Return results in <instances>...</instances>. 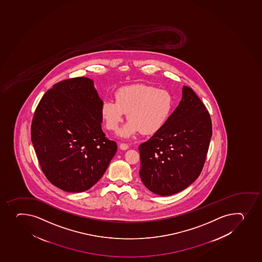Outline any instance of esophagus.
Segmentation results:
<instances>
[{
  "mask_svg": "<svg viewBox=\"0 0 262 262\" xmlns=\"http://www.w3.org/2000/svg\"><path fill=\"white\" fill-rule=\"evenodd\" d=\"M119 147H120V148H121V149H123V150H126L127 148H129V146H128V144H127V143H120V145H119Z\"/></svg>",
  "mask_w": 262,
  "mask_h": 262,
  "instance_id": "1",
  "label": "esophagus"
}]
</instances>
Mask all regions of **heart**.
I'll return each instance as SVG.
<instances>
[{"label": "heart", "instance_id": "b5f03b06", "mask_svg": "<svg viewBox=\"0 0 262 262\" xmlns=\"http://www.w3.org/2000/svg\"><path fill=\"white\" fill-rule=\"evenodd\" d=\"M114 100H105L101 116L106 129L116 132L128 114L129 122L120 136L130 138L138 133L154 135L169 121L174 110V100L167 89L148 85H134L118 89Z\"/></svg>", "mask_w": 262, "mask_h": 262}]
</instances>
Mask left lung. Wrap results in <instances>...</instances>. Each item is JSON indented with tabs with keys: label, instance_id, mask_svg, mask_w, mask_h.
Returning a JSON list of instances; mask_svg holds the SVG:
<instances>
[{
	"label": "left lung",
	"instance_id": "obj_1",
	"mask_svg": "<svg viewBox=\"0 0 262 262\" xmlns=\"http://www.w3.org/2000/svg\"><path fill=\"white\" fill-rule=\"evenodd\" d=\"M212 124L205 105L191 88L163 129L139 145V176L147 188L161 196L181 192L200 176L205 164Z\"/></svg>",
	"mask_w": 262,
	"mask_h": 262
}]
</instances>
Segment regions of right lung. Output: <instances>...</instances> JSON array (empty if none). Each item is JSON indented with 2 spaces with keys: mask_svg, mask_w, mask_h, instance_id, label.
<instances>
[{
  "mask_svg": "<svg viewBox=\"0 0 262 262\" xmlns=\"http://www.w3.org/2000/svg\"><path fill=\"white\" fill-rule=\"evenodd\" d=\"M102 103L91 79L76 77L54 84L36 108L31 138L38 162L65 192L91 188L116 153L101 129Z\"/></svg>",
  "mask_w": 262,
  "mask_h": 262,
  "instance_id": "1",
  "label": "right lung"
}]
</instances>
